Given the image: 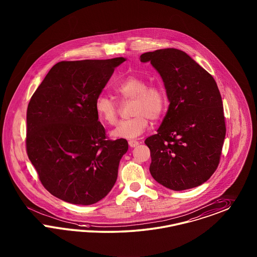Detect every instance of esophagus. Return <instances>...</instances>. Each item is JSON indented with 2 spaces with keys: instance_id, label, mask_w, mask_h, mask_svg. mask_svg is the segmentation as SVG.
Returning a JSON list of instances; mask_svg holds the SVG:
<instances>
[{
  "instance_id": "1",
  "label": "esophagus",
  "mask_w": 257,
  "mask_h": 257,
  "mask_svg": "<svg viewBox=\"0 0 257 257\" xmlns=\"http://www.w3.org/2000/svg\"><path fill=\"white\" fill-rule=\"evenodd\" d=\"M129 145H130V147H136V146H138L139 145V142L138 141H136V140H130L129 142Z\"/></svg>"
}]
</instances>
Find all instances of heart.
Listing matches in <instances>:
<instances>
[{"label": "heart", "instance_id": "b5f03b06", "mask_svg": "<svg viewBox=\"0 0 257 257\" xmlns=\"http://www.w3.org/2000/svg\"><path fill=\"white\" fill-rule=\"evenodd\" d=\"M114 92L122 101L132 100L133 117L121 120L113 130L115 138L134 139L146 131L150 119H158L165 111L167 96L160 84H148V81L138 76H128L119 80ZM95 111L99 120L115 125L119 114V107L110 97L100 95L95 100Z\"/></svg>", "mask_w": 257, "mask_h": 257}]
</instances>
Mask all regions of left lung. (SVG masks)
Listing matches in <instances>:
<instances>
[{
  "label": "left lung",
  "mask_w": 257,
  "mask_h": 257,
  "mask_svg": "<svg viewBox=\"0 0 257 257\" xmlns=\"http://www.w3.org/2000/svg\"><path fill=\"white\" fill-rule=\"evenodd\" d=\"M141 61L160 73L170 101L158 133L144 142L151 152V175L174 191L199 186L218 167L226 135L217 84L176 48L142 54Z\"/></svg>",
  "instance_id": "left-lung-1"
}]
</instances>
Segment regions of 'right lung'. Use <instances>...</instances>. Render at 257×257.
Returning a JSON list of instances; mask_svg holds the SVG:
<instances>
[{"instance_id": "right-lung-1", "label": "right lung", "mask_w": 257, "mask_h": 257, "mask_svg": "<svg viewBox=\"0 0 257 257\" xmlns=\"http://www.w3.org/2000/svg\"><path fill=\"white\" fill-rule=\"evenodd\" d=\"M125 59L58 62L30 98L27 153L43 186L54 196L91 205L111 191L125 139L106 136L95 100Z\"/></svg>"}]
</instances>
